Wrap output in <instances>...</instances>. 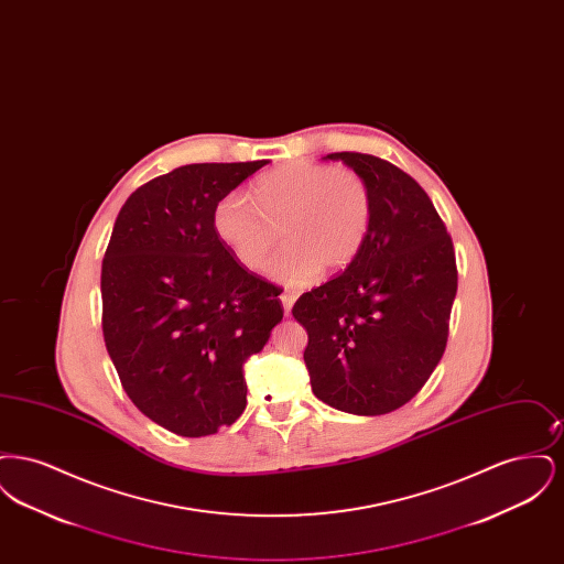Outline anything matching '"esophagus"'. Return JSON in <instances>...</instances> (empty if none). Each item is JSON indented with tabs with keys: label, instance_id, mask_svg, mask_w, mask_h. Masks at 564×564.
I'll list each match as a JSON object with an SVG mask.
<instances>
[{
	"label": "esophagus",
	"instance_id": "obj_1",
	"mask_svg": "<svg viewBox=\"0 0 564 564\" xmlns=\"http://www.w3.org/2000/svg\"><path fill=\"white\" fill-rule=\"evenodd\" d=\"M295 297H297V295H295L294 292H283V294H281V304H283L285 315H290V313H292V306H294Z\"/></svg>",
	"mask_w": 564,
	"mask_h": 564
}]
</instances>
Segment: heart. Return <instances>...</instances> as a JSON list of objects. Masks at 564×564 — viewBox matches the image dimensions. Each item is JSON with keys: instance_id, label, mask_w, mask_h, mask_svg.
<instances>
[{"instance_id": "heart-1", "label": "heart", "mask_w": 564, "mask_h": 564, "mask_svg": "<svg viewBox=\"0 0 564 564\" xmlns=\"http://www.w3.org/2000/svg\"><path fill=\"white\" fill-rule=\"evenodd\" d=\"M375 215L366 177L350 166L294 161L260 175L253 200L241 192L215 205L217 239L247 270H260L281 235L288 245L270 274L290 288L313 283L322 270L347 269L364 249Z\"/></svg>"}]
</instances>
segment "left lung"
Listing matches in <instances>:
<instances>
[{
  "label": "left lung",
  "mask_w": 564,
  "mask_h": 564,
  "mask_svg": "<svg viewBox=\"0 0 564 564\" xmlns=\"http://www.w3.org/2000/svg\"><path fill=\"white\" fill-rule=\"evenodd\" d=\"M372 189L368 239L347 269L300 295L304 361L322 402L378 416L410 402L440 364L456 295L453 239L427 192L372 154L336 152Z\"/></svg>",
  "instance_id": "left-lung-1"
}]
</instances>
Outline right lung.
<instances>
[{"label": "right lung", "mask_w": 564, "mask_h": 564, "mask_svg": "<svg viewBox=\"0 0 564 564\" xmlns=\"http://www.w3.org/2000/svg\"><path fill=\"white\" fill-rule=\"evenodd\" d=\"M269 161L203 162L134 189L104 267V338L131 402L164 430L203 437L247 405L242 364L283 319L279 285L215 235V205Z\"/></svg>", "instance_id": "right-lung-1"}]
</instances>
